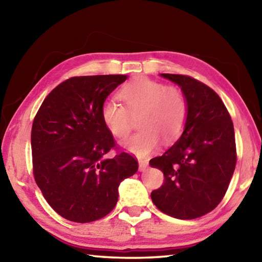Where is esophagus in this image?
<instances>
[{"mask_svg":"<svg viewBox=\"0 0 262 262\" xmlns=\"http://www.w3.org/2000/svg\"><path fill=\"white\" fill-rule=\"evenodd\" d=\"M148 161H142V159H141V161L139 162V166H140V171H144L145 170V168H147L148 167Z\"/></svg>","mask_w":262,"mask_h":262,"instance_id":"34e87169","label":"esophagus"}]
</instances>
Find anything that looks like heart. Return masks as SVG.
<instances>
[{
  "label": "heart",
  "mask_w": 262,
  "mask_h": 262,
  "mask_svg": "<svg viewBox=\"0 0 262 262\" xmlns=\"http://www.w3.org/2000/svg\"><path fill=\"white\" fill-rule=\"evenodd\" d=\"M118 98L122 105L114 101L101 105V120L115 137L125 139L132 130V117L139 114L141 129L123 142V147L137 156L156 149L159 139L166 143L177 140L185 129L188 104L179 88L136 77L119 90Z\"/></svg>",
  "instance_id": "b5f03b06"
}]
</instances>
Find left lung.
<instances>
[{
  "label": "left lung",
  "instance_id": "obj_1",
  "mask_svg": "<svg viewBox=\"0 0 262 262\" xmlns=\"http://www.w3.org/2000/svg\"><path fill=\"white\" fill-rule=\"evenodd\" d=\"M162 76L181 86L188 117L180 139L150 159L164 173L151 200L174 219H198L214 210L228 190L237 163L233 123L220 96L205 83L187 75Z\"/></svg>",
  "mask_w": 262,
  "mask_h": 262
}]
</instances>
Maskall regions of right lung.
I'll list each match as a JSON object with an SVG mask.
<instances>
[{
	"label": "right lung",
	"instance_id": "obj_1",
	"mask_svg": "<svg viewBox=\"0 0 262 262\" xmlns=\"http://www.w3.org/2000/svg\"><path fill=\"white\" fill-rule=\"evenodd\" d=\"M126 75L75 76L48 94L31 130L33 176L43 198L63 219L89 223L118 202V187L139 168L118 147L100 117L111 92ZM115 149L116 156L105 154Z\"/></svg>",
	"mask_w": 262,
	"mask_h": 262
}]
</instances>
